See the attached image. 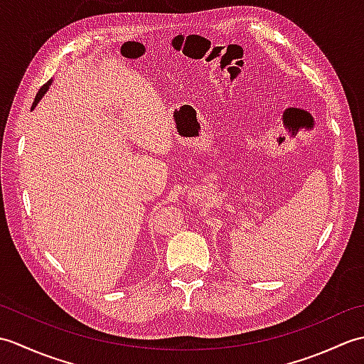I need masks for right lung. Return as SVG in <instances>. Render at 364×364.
<instances>
[{"mask_svg": "<svg viewBox=\"0 0 364 364\" xmlns=\"http://www.w3.org/2000/svg\"><path fill=\"white\" fill-rule=\"evenodd\" d=\"M51 84H53V80H50L48 82H46V84H43V86L41 87V89H38V92H37V95H36V98H34V103H33V107H31V111H33L34 109V107L37 106V103L38 102H41V100L43 98V95L46 94V90H48L50 89V86H51Z\"/></svg>", "mask_w": 364, "mask_h": 364, "instance_id": "obj_1", "label": "right lung"}]
</instances>
